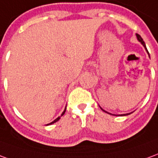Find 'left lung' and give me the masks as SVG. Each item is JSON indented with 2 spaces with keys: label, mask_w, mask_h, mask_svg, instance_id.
I'll return each instance as SVG.
<instances>
[{
  "label": "left lung",
  "mask_w": 158,
  "mask_h": 158,
  "mask_svg": "<svg viewBox=\"0 0 158 158\" xmlns=\"http://www.w3.org/2000/svg\"><path fill=\"white\" fill-rule=\"evenodd\" d=\"M136 36H137V38H138L139 41H140V42H141V44L143 46H144V47H145V49H146V51H147V52H148V50H147V48H146V47H145V41H143V39H142V38H141V36H140V35H139V34H136ZM148 53H149V52H148ZM104 111H105V110H104ZM105 112H106V111H105ZM129 114H130V113H129ZM129 114H125V115H129Z\"/></svg>",
  "instance_id": "obj_1"
}]
</instances>
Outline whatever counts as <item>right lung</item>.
Listing matches in <instances>:
<instances>
[{
    "label": "right lung",
    "mask_w": 158,
    "mask_h": 158,
    "mask_svg": "<svg viewBox=\"0 0 158 158\" xmlns=\"http://www.w3.org/2000/svg\"><path fill=\"white\" fill-rule=\"evenodd\" d=\"M65 110H66V108H65V109H64V112L62 113V115H61V116H60V117H58V118H56L55 120L53 121V122H52V123H51L48 124V125H50V124H52V123H56V122H58V121H59V119H60V117H62V116H63L64 114V112H65Z\"/></svg>",
    "instance_id": "1"
}]
</instances>
